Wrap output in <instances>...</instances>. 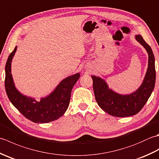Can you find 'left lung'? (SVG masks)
Segmentation results:
<instances>
[{
	"mask_svg": "<svg viewBox=\"0 0 159 159\" xmlns=\"http://www.w3.org/2000/svg\"><path fill=\"white\" fill-rule=\"evenodd\" d=\"M135 39L148 54V67L146 76L137 91L128 95H121L109 89L104 80L92 76L93 92L98 104L104 111L115 117H128L139 113L147 102L155 86L156 70L152 50L141 35H137Z\"/></svg>",
	"mask_w": 159,
	"mask_h": 159,
	"instance_id": "8db88e82",
	"label": "left lung"
}]
</instances>
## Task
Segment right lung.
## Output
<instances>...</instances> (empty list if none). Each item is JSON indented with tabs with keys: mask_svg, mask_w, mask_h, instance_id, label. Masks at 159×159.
Listing matches in <instances>:
<instances>
[{
	"mask_svg": "<svg viewBox=\"0 0 159 159\" xmlns=\"http://www.w3.org/2000/svg\"><path fill=\"white\" fill-rule=\"evenodd\" d=\"M16 50L17 46L9 55L5 66V87L9 100L24 116L33 122L48 123L59 119L68 108L72 89L79 79L80 74L66 78L52 93L38 102L33 98L22 95L16 88L11 66Z\"/></svg>",
	"mask_w": 159,
	"mask_h": 159,
	"instance_id": "1",
	"label": "right lung"
}]
</instances>
